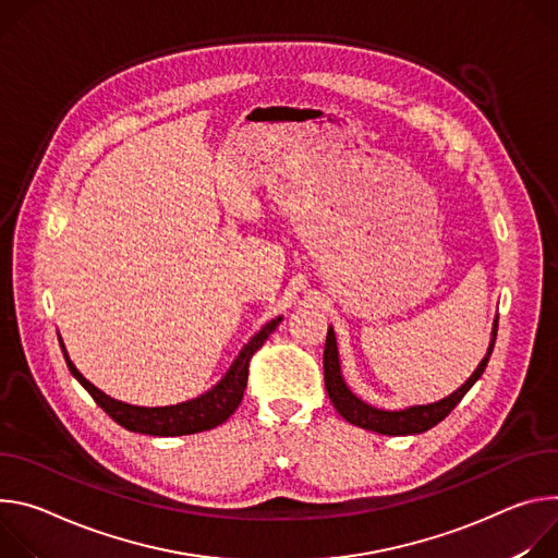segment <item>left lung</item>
Returning a JSON list of instances; mask_svg holds the SVG:
<instances>
[{"instance_id": "obj_1", "label": "left lung", "mask_w": 558, "mask_h": 558, "mask_svg": "<svg viewBox=\"0 0 558 558\" xmlns=\"http://www.w3.org/2000/svg\"><path fill=\"white\" fill-rule=\"evenodd\" d=\"M497 326H499V317L494 319L492 324V339L487 345L485 356L481 359V363L476 365L474 373L470 375V379L457 388L452 395H448L446 399H439L435 403H423V405H410L403 410H384V408H375L365 403L363 399H359L345 384L343 373H341V361H339V348H337V337H335V328H328V337H326V350H324V379H326V390L328 397L332 401V405L337 408V412L352 425L377 432V435H388V437H405V435H421V432L435 427L437 423H441L457 405L459 401L468 395V390L481 379L483 369L489 361V354L494 350V341H497Z\"/></svg>"}]
</instances>
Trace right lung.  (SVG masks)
Instances as JSON below:
<instances>
[{
    "label": "right lung",
    "mask_w": 558,
    "mask_h": 558,
    "mask_svg": "<svg viewBox=\"0 0 558 558\" xmlns=\"http://www.w3.org/2000/svg\"><path fill=\"white\" fill-rule=\"evenodd\" d=\"M281 319L283 317L268 322L251 341H247L236 354V359L232 361V365L226 369V375L208 392L199 395L197 399L183 401L177 405H163V408L131 405L108 397L106 392L95 388L75 367L61 337H59V343H61V350H64L71 375L88 390V395L112 421H117L121 427H126L131 432H140V435L183 437V435H195V432H206L221 425L239 408L245 384H247V365H251L253 354L266 343V339L275 332Z\"/></svg>",
    "instance_id": "right-lung-1"
}]
</instances>
